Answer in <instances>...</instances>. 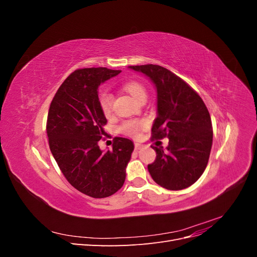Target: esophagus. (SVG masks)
Instances as JSON below:
<instances>
[{
  "mask_svg": "<svg viewBox=\"0 0 257 257\" xmlns=\"http://www.w3.org/2000/svg\"><path fill=\"white\" fill-rule=\"evenodd\" d=\"M143 148V145L142 144H139V143H135V149L136 150H141Z\"/></svg>",
  "mask_w": 257,
  "mask_h": 257,
  "instance_id": "obj_1",
  "label": "esophagus"
}]
</instances>
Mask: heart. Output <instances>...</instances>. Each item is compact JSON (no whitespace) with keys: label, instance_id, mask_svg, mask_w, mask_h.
Instances as JSON below:
<instances>
[{"label":"heart","instance_id":"b5f03b06","mask_svg":"<svg viewBox=\"0 0 257 257\" xmlns=\"http://www.w3.org/2000/svg\"><path fill=\"white\" fill-rule=\"evenodd\" d=\"M123 90L136 99L137 102H141L142 99L147 98V90L144 85L138 82V81H128L123 84ZM99 107L102 111L106 114L109 115L112 111V95L108 92H103L102 94L99 95L98 98ZM146 126V122L142 120H131L123 123L121 126V131L124 134H127L131 136H138L139 132Z\"/></svg>","mask_w":257,"mask_h":257}]
</instances>
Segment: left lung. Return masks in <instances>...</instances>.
Segmentation results:
<instances>
[{
  "label": "left lung",
  "instance_id": "1",
  "mask_svg": "<svg viewBox=\"0 0 257 257\" xmlns=\"http://www.w3.org/2000/svg\"><path fill=\"white\" fill-rule=\"evenodd\" d=\"M128 67L154 84L158 102L152 137L169 139L166 149L152 147L157 159L148 170L167 190L189 188L205 172L211 151L213 132L207 107L188 83L167 68L153 64Z\"/></svg>",
  "mask_w": 257,
  "mask_h": 257
}]
</instances>
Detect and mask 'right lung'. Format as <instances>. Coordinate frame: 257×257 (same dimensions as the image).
Masks as SVG:
<instances>
[{
	"mask_svg": "<svg viewBox=\"0 0 257 257\" xmlns=\"http://www.w3.org/2000/svg\"><path fill=\"white\" fill-rule=\"evenodd\" d=\"M106 67L77 69L50 104L47 135L50 151L66 180L93 198L111 196L125 181L134 143L116 137L112 150L99 149L106 116L98 103L100 83L120 74Z\"/></svg>",
	"mask_w": 257,
	"mask_h": 257,
	"instance_id": "obj_1",
	"label": "right lung"
}]
</instances>
